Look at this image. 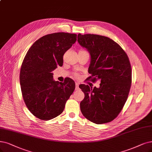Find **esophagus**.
<instances>
[{
	"instance_id": "esophagus-1",
	"label": "esophagus",
	"mask_w": 152,
	"mask_h": 152,
	"mask_svg": "<svg viewBox=\"0 0 152 152\" xmlns=\"http://www.w3.org/2000/svg\"><path fill=\"white\" fill-rule=\"evenodd\" d=\"M75 85H76V89H78V88H79V83L76 82Z\"/></svg>"
}]
</instances>
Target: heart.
Returning a JSON list of instances; mask_svg holds the SVG:
<instances>
[{"mask_svg": "<svg viewBox=\"0 0 152 152\" xmlns=\"http://www.w3.org/2000/svg\"><path fill=\"white\" fill-rule=\"evenodd\" d=\"M75 77H77V74H75Z\"/></svg>", "mask_w": 152, "mask_h": 152, "instance_id": "b5f03b06", "label": "heart"}]
</instances>
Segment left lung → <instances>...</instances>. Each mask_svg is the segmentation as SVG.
I'll return each mask as SVG.
<instances>
[{
  "label": "left lung",
  "instance_id": "1",
  "mask_svg": "<svg viewBox=\"0 0 152 152\" xmlns=\"http://www.w3.org/2000/svg\"><path fill=\"white\" fill-rule=\"evenodd\" d=\"M77 41L91 55L89 80H99V87L81 85L85 94L82 114L96 124L111 121L124 106L132 85V66L126 53L110 38L96 34L77 35Z\"/></svg>",
  "mask_w": 152,
  "mask_h": 152
}]
</instances>
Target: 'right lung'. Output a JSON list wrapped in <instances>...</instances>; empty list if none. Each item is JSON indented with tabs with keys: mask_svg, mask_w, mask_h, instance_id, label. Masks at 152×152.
Returning <instances> with one entry per match:
<instances>
[{
	"mask_svg": "<svg viewBox=\"0 0 152 152\" xmlns=\"http://www.w3.org/2000/svg\"><path fill=\"white\" fill-rule=\"evenodd\" d=\"M76 34L56 32L39 39L28 50L20 71L24 103L31 113L41 120L61 115L75 89V83L53 80V70L63 64V56L76 41Z\"/></svg>",
	"mask_w": 152,
	"mask_h": 152,
	"instance_id": "add662e5",
	"label": "right lung"
}]
</instances>
